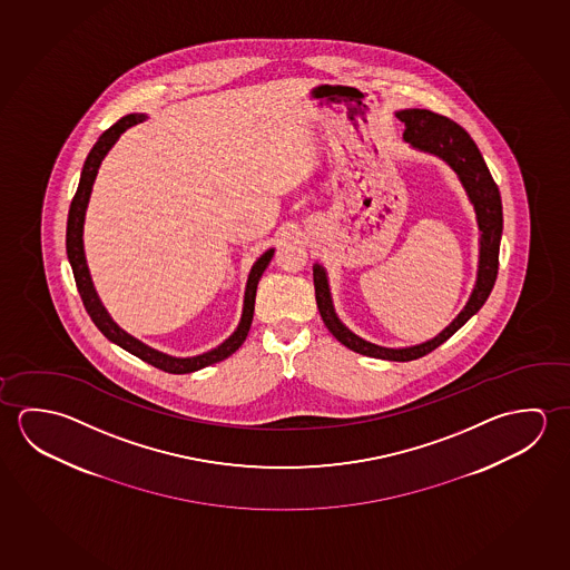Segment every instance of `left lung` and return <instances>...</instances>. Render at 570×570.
<instances>
[{
    "label": "left lung",
    "instance_id": "8db88e82",
    "mask_svg": "<svg viewBox=\"0 0 570 570\" xmlns=\"http://www.w3.org/2000/svg\"><path fill=\"white\" fill-rule=\"evenodd\" d=\"M397 119L405 122L403 139L411 142L415 149L428 150V153H433L441 159L448 160L451 168L461 178L471 203L475 205L476 223L481 230V256H479L475 289H473L463 312L439 336L425 344L392 350V347H382V345L365 342L362 337L352 334L337 320L334 306H332V298H330L326 272L317 264L314 266V288H316L320 316L340 344L354 350L357 354L370 355V357H380V360H390V362H411V360L430 354L443 342H448L449 337L453 336L469 317L476 314L489 298L494 281H497V272H499L503 206H501L499 187L487 168L483 155L479 153L475 140L469 137V132L463 127H459L458 122L451 121L449 117L428 111V109H405V111L397 112Z\"/></svg>",
    "mask_w": 570,
    "mask_h": 570
}]
</instances>
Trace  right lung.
Here are the masks:
<instances>
[{"label":"right lung","mask_w":570,"mask_h":570,"mask_svg":"<svg viewBox=\"0 0 570 570\" xmlns=\"http://www.w3.org/2000/svg\"><path fill=\"white\" fill-rule=\"evenodd\" d=\"M142 119H145V115H125L122 119L111 125L99 137L91 153L87 155L83 170H81L79 187H77L76 196H73L71 206H69L66 238L67 258L71 262L77 289H79V296L83 299L85 309L94 320L95 326L101 330V334L107 340L121 345L122 350H127L129 354L137 355L142 362L155 365V367H159V370L167 372V374H190V372H196V370H203L206 365L223 362V360H226L228 355H233L244 344V340L248 336L250 324H253L256 286H258V281H261L262 272L266 271L268 262L272 261L274 250L272 248L266 250L254 264L253 272L248 276V284H246V294H244L243 320H240V324L236 327L233 336L228 337L225 344L218 345L215 350H210V352H206L203 355H196V357H170V355L160 354L157 350H153L149 345L140 344L139 340H135L127 332H122L121 327L117 326L111 317H109V314L105 312L104 304L97 298L94 282H91V276H89V271H87V262H85L83 254L85 208H87V203H89V195H91V188H94L97 170H99V165H101V160L107 155V150L111 149L115 140L121 137V132L127 127H131V125L142 121Z\"/></svg>","instance_id":"right-lung-1"}]
</instances>
